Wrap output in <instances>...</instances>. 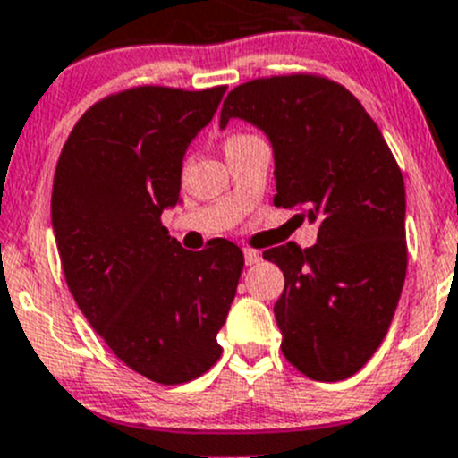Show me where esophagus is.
<instances>
[{
  "instance_id": "34e87169",
  "label": "esophagus",
  "mask_w": 458,
  "mask_h": 458,
  "mask_svg": "<svg viewBox=\"0 0 458 458\" xmlns=\"http://www.w3.org/2000/svg\"><path fill=\"white\" fill-rule=\"evenodd\" d=\"M243 259H246V266H255V263L261 261V252L248 248V250H243Z\"/></svg>"
}]
</instances>
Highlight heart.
<instances>
[{
	"instance_id": "1",
	"label": "heart",
	"mask_w": 458,
	"mask_h": 458,
	"mask_svg": "<svg viewBox=\"0 0 458 458\" xmlns=\"http://www.w3.org/2000/svg\"><path fill=\"white\" fill-rule=\"evenodd\" d=\"M233 140H239V137H233ZM233 140H230V141H233Z\"/></svg>"
}]
</instances>
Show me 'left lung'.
<instances>
[{"mask_svg":"<svg viewBox=\"0 0 458 458\" xmlns=\"http://www.w3.org/2000/svg\"><path fill=\"white\" fill-rule=\"evenodd\" d=\"M267 137L275 206L318 225L317 243L270 248L284 270L275 303L285 359L315 381L361 370L387 335L408 267L405 186L381 131L357 97L312 75L237 86L221 108Z\"/></svg>","mask_w":458,"mask_h":458,"instance_id":"8db88e82","label":"left lung"}]
</instances>
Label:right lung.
<instances>
[{
  "instance_id": "right-lung-1",
  "label": "right lung",
  "mask_w": 458,
  "mask_h": 458,
  "mask_svg": "<svg viewBox=\"0 0 458 458\" xmlns=\"http://www.w3.org/2000/svg\"><path fill=\"white\" fill-rule=\"evenodd\" d=\"M225 86H141L75 123L53 183V233L66 284L97 335L150 381H192L221 357L243 255L228 239L183 250L161 225L182 203L183 157Z\"/></svg>"
}]
</instances>
